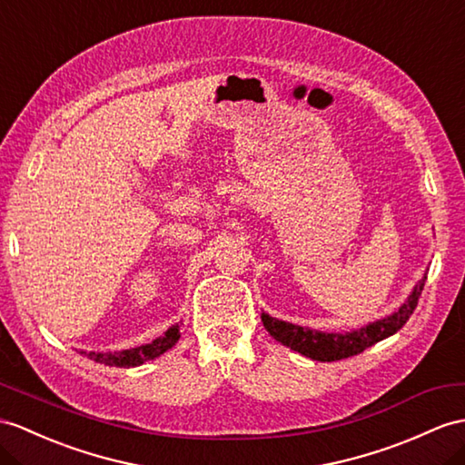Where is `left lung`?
Wrapping results in <instances>:
<instances>
[{
    "instance_id": "obj_1",
    "label": "left lung",
    "mask_w": 465,
    "mask_h": 465,
    "mask_svg": "<svg viewBox=\"0 0 465 465\" xmlns=\"http://www.w3.org/2000/svg\"><path fill=\"white\" fill-rule=\"evenodd\" d=\"M426 276L418 282L414 292L411 293L409 302L402 303L399 312L384 320H379L375 323H369L367 327H361L357 331L351 333H322V331H312L303 330L300 325L280 322L276 318H270V315L262 313V323L268 330V333L276 339V341L284 343L286 347L298 351V353L310 357L313 361H341L347 357H353L363 353V351L371 345H375L389 335L396 333L401 327L409 322L412 312L418 305V298H420L422 288H424Z\"/></svg>"
}]
</instances>
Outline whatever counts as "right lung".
Segmentation results:
<instances>
[{
	"mask_svg": "<svg viewBox=\"0 0 465 465\" xmlns=\"http://www.w3.org/2000/svg\"><path fill=\"white\" fill-rule=\"evenodd\" d=\"M179 337H181L179 325H173V327H169L165 335L153 339V341L147 345L118 351V353H94V351H88L86 357L96 361V363H104L108 367H138V365L145 363V361L160 357L162 353H165L167 349H172L177 343Z\"/></svg>",
	"mask_w": 465,
	"mask_h": 465,
	"instance_id": "add662e5",
	"label": "right lung"
}]
</instances>
